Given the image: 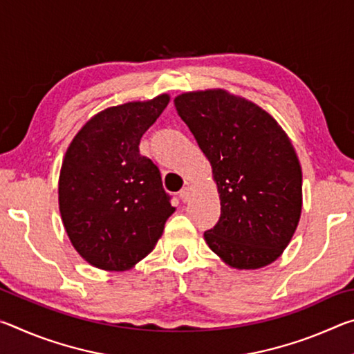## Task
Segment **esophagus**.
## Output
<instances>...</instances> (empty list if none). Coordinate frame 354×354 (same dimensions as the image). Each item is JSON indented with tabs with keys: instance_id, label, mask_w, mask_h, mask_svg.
I'll use <instances>...</instances> for the list:
<instances>
[{
	"instance_id": "esophagus-1",
	"label": "esophagus",
	"mask_w": 354,
	"mask_h": 354,
	"mask_svg": "<svg viewBox=\"0 0 354 354\" xmlns=\"http://www.w3.org/2000/svg\"><path fill=\"white\" fill-rule=\"evenodd\" d=\"M179 198H181V201H189L190 198V189L189 187H183L181 192H179Z\"/></svg>"
}]
</instances>
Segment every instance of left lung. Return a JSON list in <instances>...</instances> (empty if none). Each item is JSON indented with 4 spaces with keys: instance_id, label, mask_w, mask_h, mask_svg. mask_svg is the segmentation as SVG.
<instances>
[{
    "instance_id": "1",
    "label": "left lung",
    "mask_w": 354,
    "mask_h": 354,
    "mask_svg": "<svg viewBox=\"0 0 354 354\" xmlns=\"http://www.w3.org/2000/svg\"><path fill=\"white\" fill-rule=\"evenodd\" d=\"M175 107L218 187L220 218L205 232L209 248L236 268L277 261L301 214V167L289 137L266 111L225 91L183 93Z\"/></svg>"
}]
</instances>
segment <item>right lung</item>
<instances>
[{
  "instance_id": "add662e5",
  "label": "right lung",
  "mask_w": 354,
  "mask_h": 354,
  "mask_svg": "<svg viewBox=\"0 0 354 354\" xmlns=\"http://www.w3.org/2000/svg\"><path fill=\"white\" fill-rule=\"evenodd\" d=\"M169 101L159 95L100 112L65 153L59 209L71 243L93 267L128 270L151 253L175 212L158 165L139 149Z\"/></svg>"
}]
</instances>
